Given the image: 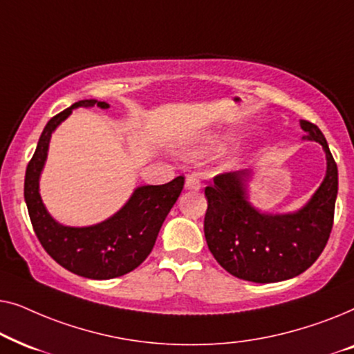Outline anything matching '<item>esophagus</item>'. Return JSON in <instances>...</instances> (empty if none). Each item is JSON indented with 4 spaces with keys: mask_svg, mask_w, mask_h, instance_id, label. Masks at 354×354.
I'll list each match as a JSON object with an SVG mask.
<instances>
[{
    "mask_svg": "<svg viewBox=\"0 0 354 354\" xmlns=\"http://www.w3.org/2000/svg\"><path fill=\"white\" fill-rule=\"evenodd\" d=\"M185 188H187V190H193V192L200 190V188H201L200 177L195 176V174H188L187 178H185Z\"/></svg>",
    "mask_w": 354,
    "mask_h": 354,
    "instance_id": "1",
    "label": "esophagus"
}]
</instances>
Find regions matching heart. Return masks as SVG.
<instances>
[{
    "mask_svg": "<svg viewBox=\"0 0 354 354\" xmlns=\"http://www.w3.org/2000/svg\"><path fill=\"white\" fill-rule=\"evenodd\" d=\"M230 142V137H227V135H222V137H214L211 140H207L203 145H200L196 149H193L190 153L193 158H203L206 156V154H211V153H216V151H221V149H224L227 145Z\"/></svg>",
    "mask_w": 354,
    "mask_h": 354,
    "instance_id": "obj_1",
    "label": "heart"
}]
</instances>
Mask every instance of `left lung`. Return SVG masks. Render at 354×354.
I'll list each match as a JSON object with an SVG mask.
<instances>
[{"label": "left lung", "instance_id": "8db88e82", "mask_svg": "<svg viewBox=\"0 0 354 354\" xmlns=\"http://www.w3.org/2000/svg\"><path fill=\"white\" fill-rule=\"evenodd\" d=\"M299 125L306 133L303 140L321 145L327 161L322 183L299 209L274 214L251 205V169L222 174L206 187L207 248L235 277L256 283L293 279L311 268L326 248L338 193L337 164L317 125L303 119Z\"/></svg>", "mask_w": 354, "mask_h": 354}]
</instances>
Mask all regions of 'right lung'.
Here are the masks:
<instances>
[{"instance_id": "add662e5", "label": "right lung", "mask_w": 354, "mask_h": 354, "mask_svg": "<svg viewBox=\"0 0 354 354\" xmlns=\"http://www.w3.org/2000/svg\"><path fill=\"white\" fill-rule=\"evenodd\" d=\"M93 106L111 108L106 101L82 100L50 119L27 166L24 198L35 235L57 264L80 277L108 280L129 274L148 258L164 219L180 195L185 177L178 176L164 185L137 187L118 212L98 224L71 227L57 222L40 196V177L51 135L72 111Z\"/></svg>"}]
</instances>
